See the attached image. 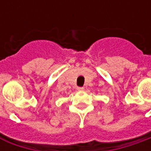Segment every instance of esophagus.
I'll use <instances>...</instances> for the list:
<instances>
[{"instance_id": "obj_1", "label": "esophagus", "mask_w": 151, "mask_h": 151, "mask_svg": "<svg viewBox=\"0 0 151 151\" xmlns=\"http://www.w3.org/2000/svg\"><path fill=\"white\" fill-rule=\"evenodd\" d=\"M76 89L78 90V91H83V87H77Z\"/></svg>"}]
</instances>
